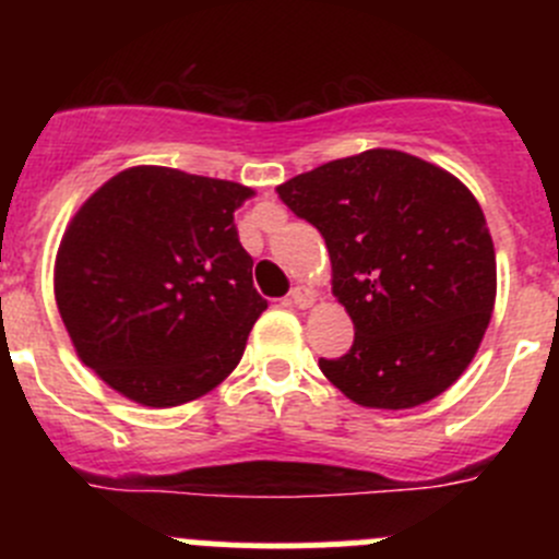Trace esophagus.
<instances>
[{
    "label": "esophagus",
    "mask_w": 559,
    "mask_h": 559,
    "mask_svg": "<svg viewBox=\"0 0 559 559\" xmlns=\"http://www.w3.org/2000/svg\"><path fill=\"white\" fill-rule=\"evenodd\" d=\"M289 302L295 308H311L313 306V292L308 286H295L289 292Z\"/></svg>",
    "instance_id": "34e87169"
}]
</instances>
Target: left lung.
I'll return each mask as SVG.
<instances>
[{
	"label": "left lung",
	"mask_w": 559,
	"mask_h": 559,
	"mask_svg": "<svg viewBox=\"0 0 559 559\" xmlns=\"http://www.w3.org/2000/svg\"><path fill=\"white\" fill-rule=\"evenodd\" d=\"M281 200L313 224L354 346L319 368L365 408H414L465 373L498 292L481 205L452 173L373 148L286 180Z\"/></svg>",
	"instance_id": "left-lung-1"
}]
</instances>
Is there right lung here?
<instances>
[{"mask_svg": "<svg viewBox=\"0 0 559 559\" xmlns=\"http://www.w3.org/2000/svg\"><path fill=\"white\" fill-rule=\"evenodd\" d=\"M248 186L129 167L81 205L56 253L53 292L78 357L151 408L202 397L235 368L267 300L235 211Z\"/></svg>", "mask_w": 559, "mask_h": 559, "instance_id": "1", "label": "right lung"}]
</instances>
